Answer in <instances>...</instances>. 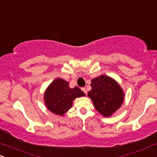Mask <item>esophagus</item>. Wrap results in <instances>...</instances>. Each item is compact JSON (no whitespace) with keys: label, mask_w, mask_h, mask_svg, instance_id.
Instances as JSON below:
<instances>
[{"label":"esophagus","mask_w":157,"mask_h":157,"mask_svg":"<svg viewBox=\"0 0 157 157\" xmlns=\"http://www.w3.org/2000/svg\"><path fill=\"white\" fill-rule=\"evenodd\" d=\"M81 89H82V90L84 92L85 94H87V90H86V88H81Z\"/></svg>","instance_id":"esophagus-1"}]
</instances>
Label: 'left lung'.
<instances>
[{
	"label": "left lung",
	"mask_w": 157,
	"mask_h": 157,
	"mask_svg": "<svg viewBox=\"0 0 157 157\" xmlns=\"http://www.w3.org/2000/svg\"><path fill=\"white\" fill-rule=\"evenodd\" d=\"M91 90L88 96L100 114L110 117L120 108L124 100V93L116 80L107 75H100L91 80Z\"/></svg>",
	"instance_id": "obj_1"
}]
</instances>
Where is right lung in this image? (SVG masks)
<instances>
[{"mask_svg": "<svg viewBox=\"0 0 157 157\" xmlns=\"http://www.w3.org/2000/svg\"><path fill=\"white\" fill-rule=\"evenodd\" d=\"M85 96L78 87L71 88L67 81L56 78L44 91V101L51 113L63 116L72 106L74 100Z\"/></svg>", "mask_w": 157, "mask_h": 157, "instance_id": "obj_1", "label": "right lung"}]
</instances>
